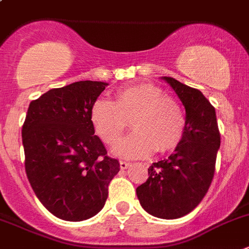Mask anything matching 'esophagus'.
<instances>
[{
	"label": "esophagus",
	"instance_id": "obj_1",
	"mask_svg": "<svg viewBox=\"0 0 249 249\" xmlns=\"http://www.w3.org/2000/svg\"><path fill=\"white\" fill-rule=\"evenodd\" d=\"M119 164H120V168L122 169H126L131 166V163H130V162H126V161H120Z\"/></svg>",
	"mask_w": 249,
	"mask_h": 249
}]
</instances>
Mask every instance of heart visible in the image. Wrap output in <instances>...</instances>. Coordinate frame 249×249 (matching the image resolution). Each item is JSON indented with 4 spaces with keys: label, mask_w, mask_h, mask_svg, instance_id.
<instances>
[{
    "label": "heart",
    "mask_w": 249,
    "mask_h": 249,
    "mask_svg": "<svg viewBox=\"0 0 249 249\" xmlns=\"http://www.w3.org/2000/svg\"><path fill=\"white\" fill-rule=\"evenodd\" d=\"M97 135L108 146H117L130 120L134 131L117 148L126 159H145L156 150L177 147L185 130V115L177 101L153 83L127 86L115 93V101L98 98L89 111Z\"/></svg>",
    "instance_id": "b5f03b06"
}]
</instances>
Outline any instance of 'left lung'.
Here are the masks:
<instances>
[{"mask_svg":"<svg viewBox=\"0 0 249 249\" xmlns=\"http://www.w3.org/2000/svg\"><path fill=\"white\" fill-rule=\"evenodd\" d=\"M162 78L185 108L184 135L168 159L150 166L136 195L148 213L171 220L194 210L208 193L221 138L215 108L203 93L173 77Z\"/></svg>","mask_w":249,"mask_h":249,"instance_id":"1","label":"left lung"}]
</instances>
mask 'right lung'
I'll use <instances>...</instances> for the list:
<instances>
[{"label": "right lung", "instance_id": "1", "mask_svg": "<svg viewBox=\"0 0 249 249\" xmlns=\"http://www.w3.org/2000/svg\"><path fill=\"white\" fill-rule=\"evenodd\" d=\"M108 83L80 81L32 101L22 127L25 173L53 215L83 221L102 210L119 172L90 123L89 111Z\"/></svg>", "mask_w": 249, "mask_h": 249}]
</instances>
